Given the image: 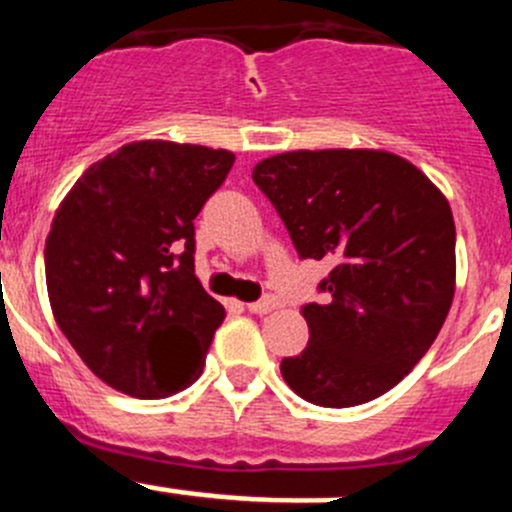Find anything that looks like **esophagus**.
I'll return each instance as SVG.
<instances>
[{"instance_id": "34e87169", "label": "esophagus", "mask_w": 512, "mask_h": 512, "mask_svg": "<svg viewBox=\"0 0 512 512\" xmlns=\"http://www.w3.org/2000/svg\"><path fill=\"white\" fill-rule=\"evenodd\" d=\"M277 307H280V300H277V297H262V300L250 302V305H247V310L255 312V315H267V312L277 310Z\"/></svg>"}]
</instances>
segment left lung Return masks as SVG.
Instances as JSON below:
<instances>
[{"instance_id": "1", "label": "left lung", "mask_w": 512, "mask_h": 512, "mask_svg": "<svg viewBox=\"0 0 512 512\" xmlns=\"http://www.w3.org/2000/svg\"><path fill=\"white\" fill-rule=\"evenodd\" d=\"M302 260L332 270L302 305L307 347L280 362L285 382L322 408L395 388L438 337L455 295V222L443 192L382 150H297L257 162Z\"/></svg>"}]
</instances>
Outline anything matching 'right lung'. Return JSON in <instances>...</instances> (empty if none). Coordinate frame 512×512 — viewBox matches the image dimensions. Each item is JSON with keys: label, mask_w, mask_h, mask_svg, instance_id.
I'll return each instance as SVG.
<instances>
[{"label": "right lung", "mask_w": 512, "mask_h": 512, "mask_svg": "<svg viewBox=\"0 0 512 512\" xmlns=\"http://www.w3.org/2000/svg\"><path fill=\"white\" fill-rule=\"evenodd\" d=\"M232 162L202 145L130 142L59 205L44 245L49 305L109 388L152 400L200 377L225 307L195 275V217Z\"/></svg>", "instance_id": "add662e5"}]
</instances>
